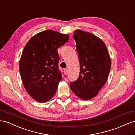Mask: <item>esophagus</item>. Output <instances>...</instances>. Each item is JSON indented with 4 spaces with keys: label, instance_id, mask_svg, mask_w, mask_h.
<instances>
[{
    "label": "esophagus",
    "instance_id": "obj_1",
    "mask_svg": "<svg viewBox=\"0 0 135 135\" xmlns=\"http://www.w3.org/2000/svg\"><path fill=\"white\" fill-rule=\"evenodd\" d=\"M64 72L65 75H67V73H68V70L67 69H64Z\"/></svg>",
    "mask_w": 135,
    "mask_h": 135
}]
</instances>
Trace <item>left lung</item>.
<instances>
[{
    "instance_id": "8db88e82",
    "label": "left lung",
    "mask_w": 135,
    "mask_h": 135,
    "mask_svg": "<svg viewBox=\"0 0 135 135\" xmlns=\"http://www.w3.org/2000/svg\"><path fill=\"white\" fill-rule=\"evenodd\" d=\"M80 64L78 80L70 83L76 95L84 100L95 97L108 79L111 61L104 42L94 34L81 30L74 32Z\"/></svg>"
}]
</instances>
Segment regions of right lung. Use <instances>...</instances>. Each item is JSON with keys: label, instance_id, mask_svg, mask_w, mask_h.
<instances>
[{"label": "right lung", "instance_id": "obj_1", "mask_svg": "<svg viewBox=\"0 0 135 135\" xmlns=\"http://www.w3.org/2000/svg\"><path fill=\"white\" fill-rule=\"evenodd\" d=\"M68 34L46 30L30 38L23 50L19 70L26 91L36 101L50 99L62 79L57 49L67 43Z\"/></svg>", "mask_w": 135, "mask_h": 135}]
</instances>
